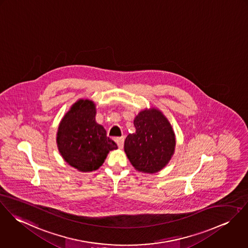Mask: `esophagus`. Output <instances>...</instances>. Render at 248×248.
<instances>
[{
    "label": "esophagus",
    "mask_w": 248,
    "mask_h": 248,
    "mask_svg": "<svg viewBox=\"0 0 248 248\" xmlns=\"http://www.w3.org/2000/svg\"><path fill=\"white\" fill-rule=\"evenodd\" d=\"M115 141L117 142L119 148H123L124 142V137H118L115 139Z\"/></svg>",
    "instance_id": "obj_1"
}]
</instances>
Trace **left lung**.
Returning a JSON list of instances; mask_svg holds the SVG:
<instances>
[{"label": "left lung", "mask_w": 248, "mask_h": 248, "mask_svg": "<svg viewBox=\"0 0 248 248\" xmlns=\"http://www.w3.org/2000/svg\"><path fill=\"white\" fill-rule=\"evenodd\" d=\"M136 132L124 140V151L139 171L155 173L170 161L175 149V134L161 111L140 112L134 120Z\"/></svg>", "instance_id": "1"}]
</instances>
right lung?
Listing matches in <instances>:
<instances>
[{
    "label": "right lung",
    "mask_w": 248,
    "mask_h": 248,
    "mask_svg": "<svg viewBox=\"0 0 248 248\" xmlns=\"http://www.w3.org/2000/svg\"><path fill=\"white\" fill-rule=\"evenodd\" d=\"M95 115L93 102L80 100L62 118L57 133L61 155L82 172L97 170L108 152L118 148L104 126L96 123Z\"/></svg>",
    "instance_id": "add662e5"
}]
</instances>
